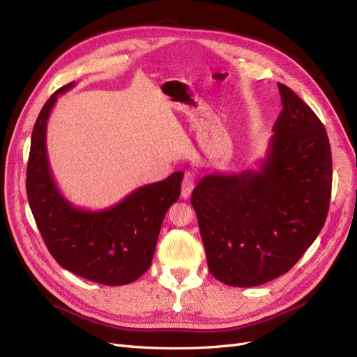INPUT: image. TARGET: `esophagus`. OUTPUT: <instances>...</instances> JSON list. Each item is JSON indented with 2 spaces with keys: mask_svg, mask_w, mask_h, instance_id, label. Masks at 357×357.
<instances>
[{
  "mask_svg": "<svg viewBox=\"0 0 357 357\" xmlns=\"http://www.w3.org/2000/svg\"><path fill=\"white\" fill-rule=\"evenodd\" d=\"M193 188H195V181H193V177L190 174H188L185 178H183V183H181V198L188 199L190 197Z\"/></svg>",
  "mask_w": 357,
  "mask_h": 357,
  "instance_id": "34e87169",
  "label": "esophagus"
}]
</instances>
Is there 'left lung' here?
Listing matches in <instances>:
<instances>
[{"label":"left lung","instance_id":"1","mask_svg":"<svg viewBox=\"0 0 357 357\" xmlns=\"http://www.w3.org/2000/svg\"><path fill=\"white\" fill-rule=\"evenodd\" d=\"M283 110L256 169L204 176L192 192L208 269L219 282L253 287L286 274L325 225L332 156L326 129L278 83Z\"/></svg>","mask_w":357,"mask_h":357}]
</instances>
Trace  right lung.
Masks as SVG:
<instances>
[{
    "label": "right lung",
    "mask_w": 357,
    "mask_h": 357,
    "mask_svg": "<svg viewBox=\"0 0 357 357\" xmlns=\"http://www.w3.org/2000/svg\"><path fill=\"white\" fill-rule=\"evenodd\" d=\"M74 84L50 96L32 129L26 169L29 207L50 255L62 268L93 283L129 284L152 265L165 213L180 198L183 172L138 188L109 208L75 207L56 186L46 146L53 105Z\"/></svg>",
    "instance_id": "right-lung-1"
}]
</instances>
